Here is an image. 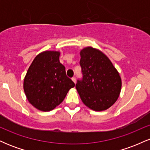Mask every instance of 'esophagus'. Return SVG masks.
I'll return each instance as SVG.
<instances>
[{
	"instance_id": "obj_1",
	"label": "esophagus",
	"mask_w": 150,
	"mask_h": 150,
	"mask_svg": "<svg viewBox=\"0 0 150 150\" xmlns=\"http://www.w3.org/2000/svg\"><path fill=\"white\" fill-rule=\"evenodd\" d=\"M72 80H73V82H75V83H76V78H75V77H72Z\"/></svg>"
}]
</instances>
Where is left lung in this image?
Listing matches in <instances>:
<instances>
[{
    "instance_id": "left-lung-1",
    "label": "left lung",
    "mask_w": 150,
    "mask_h": 150,
    "mask_svg": "<svg viewBox=\"0 0 150 150\" xmlns=\"http://www.w3.org/2000/svg\"><path fill=\"white\" fill-rule=\"evenodd\" d=\"M82 78L75 85L82 102L96 111L111 107L118 99L121 79L107 56L99 50L87 47L80 51Z\"/></svg>"
}]
</instances>
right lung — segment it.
<instances>
[{
	"mask_svg": "<svg viewBox=\"0 0 150 150\" xmlns=\"http://www.w3.org/2000/svg\"><path fill=\"white\" fill-rule=\"evenodd\" d=\"M58 51H44L36 56L24 80V90L30 104L43 111L56 108L75 83L67 77Z\"/></svg>",
	"mask_w": 150,
	"mask_h": 150,
	"instance_id": "add662e5",
	"label": "right lung"
}]
</instances>
